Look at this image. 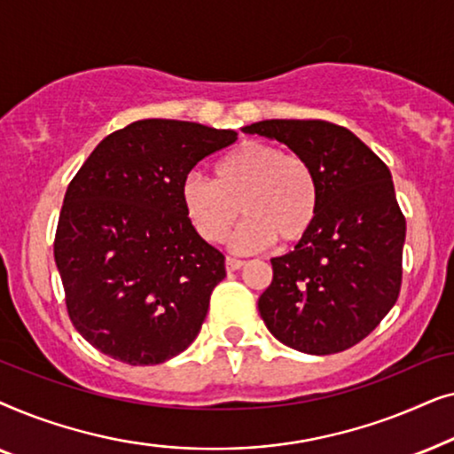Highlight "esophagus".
<instances>
[{"label":"esophagus","mask_w":454,"mask_h":454,"mask_svg":"<svg viewBox=\"0 0 454 454\" xmlns=\"http://www.w3.org/2000/svg\"><path fill=\"white\" fill-rule=\"evenodd\" d=\"M241 266H244V260L233 258V256H227V258H225V269H227V272L238 270V269H241Z\"/></svg>","instance_id":"34e87169"}]
</instances>
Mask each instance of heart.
<instances>
[{"mask_svg": "<svg viewBox=\"0 0 454 454\" xmlns=\"http://www.w3.org/2000/svg\"><path fill=\"white\" fill-rule=\"evenodd\" d=\"M190 225L208 244H219L238 221L231 247L258 252L278 239L297 244L314 227L320 208L316 169L300 154L281 146L250 140L225 154L213 179L192 171L179 185Z\"/></svg>", "mask_w": 454, "mask_h": 454, "instance_id": "b5f03b06", "label": "heart"}]
</instances>
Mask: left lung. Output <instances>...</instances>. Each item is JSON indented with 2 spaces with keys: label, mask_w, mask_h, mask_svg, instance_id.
<instances>
[{
  "label": "left lung",
  "mask_w": 454,
  "mask_h": 454,
  "mask_svg": "<svg viewBox=\"0 0 454 454\" xmlns=\"http://www.w3.org/2000/svg\"><path fill=\"white\" fill-rule=\"evenodd\" d=\"M244 132L287 145L312 163L320 184L314 227L294 252L270 260L260 316L291 349H349L380 325L401 291L407 225L388 167L331 121L266 120Z\"/></svg>",
  "instance_id": "obj_1"
}]
</instances>
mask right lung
Instances as JSON below:
<instances>
[{
  "mask_svg": "<svg viewBox=\"0 0 454 454\" xmlns=\"http://www.w3.org/2000/svg\"><path fill=\"white\" fill-rule=\"evenodd\" d=\"M233 129L140 120L109 134L67 185L53 256L72 325L129 365L176 357L200 333L225 256L184 213L179 185Z\"/></svg>",
  "mask_w": 454,
  "mask_h": 454,
  "instance_id": "right-lung-1",
  "label": "right lung"
}]
</instances>
